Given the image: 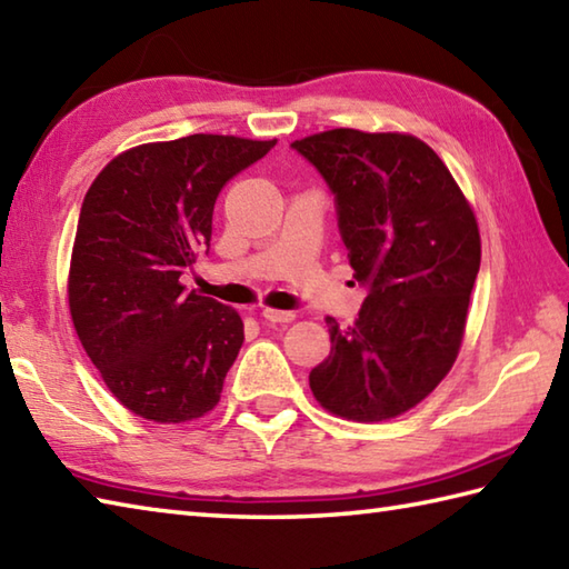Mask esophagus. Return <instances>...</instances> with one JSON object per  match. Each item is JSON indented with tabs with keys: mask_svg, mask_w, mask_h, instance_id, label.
I'll return each mask as SVG.
<instances>
[{
	"mask_svg": "<svg viewBox=\"0 0 569 569\" xmlns=\"http://www.w3.org/2000/svg\"><path fill=\"white\" fill-rule=\"evenodd\" d=\"M260 315L264 321H270V325H289V321H295V312H282V309L264 307Z\"/></svg>",
	"mask_w": 569,
	"mask_h": 569,
	"instance_id": "esophagus-1",
	"label": "esophagus"
}]
</instances>
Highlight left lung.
Segmentation results:
<instances>
[{"label":"left lung","mask_w":569,"mask_h":569,"mask_svg":"<svg viewBox=\"0 0 569 569\" xmlns=\"http://www.w3.org/2000/svg\"><path fill=\"white\" fill-rule=\"evenodd\" d=\"M337 198L353 280L367 284L347 329L309 373L321 409L377 423L411 411L451 371L480 270L476 212L451 170L411 133L331 128L292 143Z\"/></svg>","instance_id":"8db88e82"}]
</instances>
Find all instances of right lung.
I'll use <instances>...</instances> for the list:
<instances>
[{
  "mask_svg": "<svg viewBox=\"0 0 569 569\" xmlns=\"http://www.w3.org/2000/svg\"><path fill=\"white\" fill-rule=\"evenodd\" d=\"M274 143L216 133L143 143L86 192L71 321L118 403L146 421L186 423L220 401L244 325L232 307L186 292L180 274L210 244L222 186Z\"/></svg>",
  "mask_w": 569,
  "mask_h": 569,
  "instance_id": "right-lung-1",
  "label": "right lung"
}]
</instances>
